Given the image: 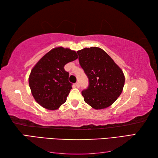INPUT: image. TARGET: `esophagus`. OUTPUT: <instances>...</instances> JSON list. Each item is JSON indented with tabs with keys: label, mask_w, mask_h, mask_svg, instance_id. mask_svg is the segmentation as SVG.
I'll list each match as a JSON object with an SVG mask.
<instances>
[{
	"label": "esophagus",
	"mask_w": 158,
	"mask_h": 158,
	"mask_svg": "<svg viewBox=\"0 0 158 158\" xmlns=\"http://www.w3.org/2000/svg\"><path fill=\"white\" fill-rule=\"evenodd\" d=\"M75 86L77 87V88H79V87H80V84H79V82H77V83H75Z\"/></svg>",
	"instance_id": "obj_1"
}]
</instances>
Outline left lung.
I'll list each match as a JSON object with an SVG mask.
<instances>
[{"mask_svg":"<svg viewBox=\"0 0 158 158\" xmlns=\"http://www.w3.org/2000/svg\"><path fill=\"white\" fill-rule=\"evenodd\" d=\"M79 64L89 79L81 92L84 101L95 109L110 106L120 96L125 83L123 71L107 53L99 48L77 51Z\"/></svg>","mask_w":158,"mask_h":158,"instance_id":"left-lung-1","label":"left lung"}]
</instances>
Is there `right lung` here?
Returning a JSON list of instances; mask_svg holds the SVG:
<instances>
[{
    "label": "right lung",
    "instance_id": "1",
    "mask_svg": "<svg viewBox=\"0 0 158 158\" xmlns=\"http://www.w3.org/2000/svg\"><path fill=\"white\" fill-rule=\"evenodd\" d=\"M78 58L75 51L62 47L52 49L31 70L28 82L32 94L40 105L49 110L58 109L66 100L72 89L67 63Z\"/></svg>",
    "mask_w": 158,
    "mask_h": 158
}]
</instances>
